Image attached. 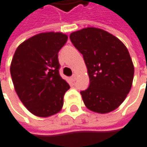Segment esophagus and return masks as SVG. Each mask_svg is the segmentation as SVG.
I'll return each mask as SVG.
<instances>
[{
  "label": "esophagus",
  "mask_w": 147,
  "mask_h": 147,
  "mask_svg": "<svg viewBox=\"0 0 147 147\" xmlns=\"http://www.w3.org/2000/svg\"><path fill=\"white\" fill-rule=\"evenodd\" d=\"M71 80H72V81H75V80H76V75L74 74L73 76H72L71 77Z\"/></svg>",
  "instance_id": "esophagus-1"
}]
</instances>
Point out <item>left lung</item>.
Listing matches in <instances>:
<instances>
[{
  "label": "left lung",
  "mask_w": 147,
  "mask_h": 147,
  "mask_svg": "<svg viewBox=\"0 0 147 147\" xmlns=\"http://www.w3.org/2000/svg\"><path fill=\"white\" fill-rule=\"evenodd\" d=\"M70 39L83 55L90 78L80 94L87 109L98 113L116 109L129 93L134 66L123 42L105 30L88 27L73 32Z\"/></svg>",
  "instance_id": "8db88e82"
}]
</instances>
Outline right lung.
<instances>
[{"label":"right lung","mask_w":147,"mask_h":147,"mask_svg":"<svg viewBox=\"0 0 147 147\" xmlns=\"http://www.w3.org/2000/svg\"><path fill=\"white\" fill-rule=\"evenodd\" d=\"M61 32H46L23 42L15 52L10 75L16 92L34 115L47 118L61 111L70 89L59 75L58 52L67 41Z\"/></svg>","instance_id":"1"}]
</instances>
